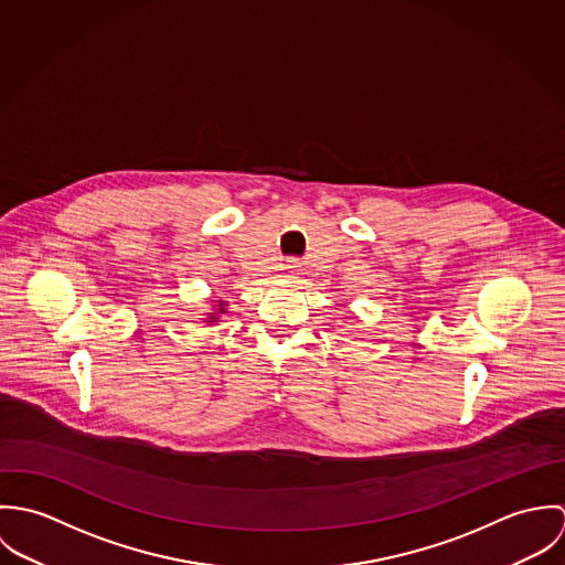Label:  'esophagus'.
Listing matches in <instances>:
<instances>
[{"label":"esophagus","mask_w":565,"mask_h":565,"mask_svg":"<svg viewBox=\"0 0 565 565\" xmlns=\"http://www.w3.org/2000/svg\"><path fill=\"white\" fill-rule=\"evenodd\" d=\"M285 274H287V278H298V274H300V263H298L296 258H289V260L285 263Z\"/></svg>","instance_id":"1"}]
</instances>
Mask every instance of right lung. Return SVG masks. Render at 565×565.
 Masks as SVG:
<instances>
[{
  "instance_id": "1",
  "label": "right lung",
  "mask_w": 565,
  "mask_h": 565,
  "mask_svg": "<svg viewBox=\"0 0 565 565\" xmlns=\"http://www.w3.org/2000/svg\"><path fill=\"white\" fill-rule=\"evenodd\" d=\"M220 313H226V305H224L222 300H220V309H217V313H211L206 320H209V322H217V320H220Z\"/></svg>"
}]
</instances>
